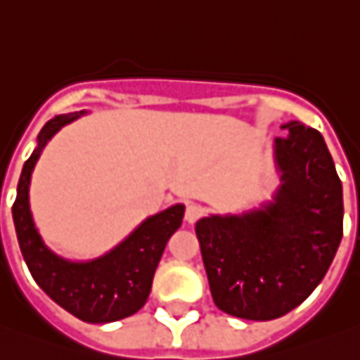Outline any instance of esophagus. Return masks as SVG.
Instances as JSON below:
<instances>
[{
  "mask_svg": "<svg viewBox=\"0 0 360 360\" xmlns=\"http://www.w3.org/2000/svg\"><path fill=\"white\" fill-rule=\"evenodd\" d=\"M204 215V210H202V205L198 204H188L186 205V212H184V219L188 223H195L200 217Z\"/></svg>",
  "mask_w": 360,
  "mask_h": 360,
  "instance_id": "obj_1",
  "label": "esophagus"
}]
</instances>
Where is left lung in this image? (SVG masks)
I'll return each instance as SVG.
<instances>
[{
  "instance_id": "left-lung-1",
  "label": "left lung",
  "mask_w": 360,
  "mask_h": 360,
  "mask_svg": "<svg viewBox=\"0 0 360 360\" xmlns=\"http://www.w3.org/2000/svg\"><path fill=\"white\" fill-rule=\"evenodd\" d=\"M276 139L282 186L245 215H212L195 235L215 306L269 321L300 306L323 280L343 237V188L319 131L298 121Z\"/></svg>"
}]
</instances>
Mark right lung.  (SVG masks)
Returning <instances> with one entry per match:
<instances>
[{
	"mask_svg": "<svg viewBox=\"0 0 360 360\" xmlns=\"http://www.w3.org/2000/svg\"><path fill=\"white\" fill-rule=\"evenodd\" d=\"M80 113L58 115L43 127L39 147L27 158L17 184L13 223L17 241L34 282L60 308L82 321L109 323L133 316L145 306L166 243L182 223L184 205H172L166 212L148 217L127 241L98 260L68 262L52 255L33 225L29 212V182L34 162L49 139Z\"/></svg>",
	"mask_w": 360,
	"mask_h": 360,
	"instance_id": "add662e5",
	"label": "right lung"
}]
</instances>
